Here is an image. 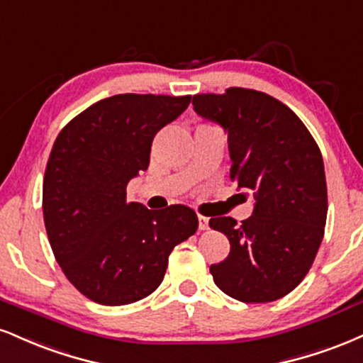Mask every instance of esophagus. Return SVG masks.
Listing matches in <instances>:
<instances>
[{
    "label": "esophagus",
    "mask_w": 363,
    "mask_h": 363,
    "mask_svg": "<svg viewBox=\"0 0 363 363\" xmlns=\"http://www.w3.org/2000/svg\"><path fill=\"white\" fill-rule=\"evenodd\" d=\"M199 229L200 231H207L208 229V219L206 216L199 214Z\"/></svg>",
    "instance_id": "esophagus-1"
}]
</instances>
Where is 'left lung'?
<instances>
[{
  "mask_svg": "<svg viewBox=\"0 0 363 363\" xmlns=\"http://www.w3.org/2000/svg\"><path fill=\"white\" fill-rule=\"evenodd\" d=\"M194 110L228 132L231 180L255 208L241 225L212 217L231 251L211 265L217 287L241 302H272L302 282L325 236L328 190L323 156L308 127L267 93L228 88L195 95Z\"/></svg>",
  "mask_w": 363,
  "mask_h": 363,
  "instance_id": "1",
  "label": "left lung"
}]
</instances>
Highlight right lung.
<instances>
[{
    "mask_svg": "<svg viewBox=\"0 0 363 363\" xmlns=\"http://www.w3.org/2000/svg\"><path fill=\"white\" fill-rule=\"evenodd\" d=\"M189 104V95H115L76 115L55 139L42 189L45 231L67 280L98 304L155 292L169 253L197 231L190 207L127 202V183L147 169L157 130Z\"/></svg>",
    "mask_w": 363,
    "mask_h": 363,
    "instance_id": "right-lung-1",
    "label": "right lung"
}]
</instances>
